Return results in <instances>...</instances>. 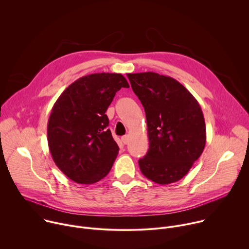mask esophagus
<instances>
[{"instance_id":"obj_1","label":"esophagus","mask_w":249,"mask_h":249,"mask_svg":"<svg viewBox=\"0 0 249 249\" xmlns=\"http://www.w3.org/2000/svg\"><path fill=\"white\" fill-rule=\"evenodd\" d=\"M121 140H122V142H123V143H124L125 145H127V144L129 143V140H130V138H129V136H128V135H125V136H123V137L121 138Z\"/></svg>"}]
</instances>
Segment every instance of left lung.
Listing matches in <instances>:
<instances>
[{
  "mask_svg": "<svg viewBox=\"0 0 249 249\" xmlns=\"http://www.w3.org/2000/svg\"><path fill=\"white\" fill-rule=\"evenodd\" d=\"M127 77L147 119L150 148L139 160L142 173L161 185L180 180L206 145L200 104L184 86L168 76L146 72Z\"/></svg>",
  "mask_w": 249,
  "mask_h": 249,
  "instance_id": "left-lung-1",
  "label": "left lung"
}]
</instances>
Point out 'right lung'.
I'll use <instances>...</instances> for the list:
<instances>
[{"label": "right lung", "instance_id": "add662e5", "mask_svg": "<svg viewBox=\"0 0 249 249\" xmlns=\"http://www.w3.org/2000/svg\"><path fill=\"white\" fill-rule=\"evenodd\" d=\"M121 88V74L97 73L71 84L54 103L47 124L52 159L71 180L92 184L108 174L119 148L105 114Z\"/></svg>", "mask_w": 249, "mask_h": 249}]
</instances>
